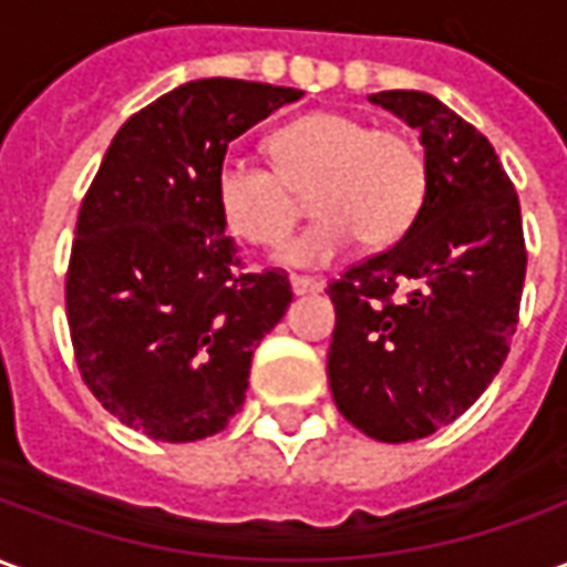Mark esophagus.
Instances as JSON below:
<instances>
[{"instance_id":"obj_1","label":"esophagus","mask_w":567,"mask_h":567,"mask_svg":"<svg viewBox=\"0 0 567 567\" xmlns=\"http://www.w3.org/2000/svg\"><path fill=\"white\" fill-rule=\"evenodd\" d=\"M291 291L297 297L312 295V291H321V282L319 279H309V276H291Z\"/></svg>"}]
</instances>
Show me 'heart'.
<instances>
[{"label": "heart", "instance_id": "1", "mask_svg": "<svg viewBox=\"0 0 567 567\" xmlns=\"http://www.w3.org/2000/svg\"><path fill=\"white\" fill-rule=\"evenodd\" d=\"M272 169L224 157L212 178L224 227L248 246H282L303 215H319L282 251L291 267H324L352 243L385 248L406 234L425 197V161L404 133L370 130L340 112H309L270 136Z\"/></svg>", "mask_w": 567, "mask_h": 567}]
</instances>
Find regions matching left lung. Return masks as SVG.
Wrapping results in <instances>:
<instances>
[{
  "instance_id": "8db88e82",
  "label": "left lung",
  "mask_w": 567,
  "mask_h": 567,
  "mask_svg": "<svg viewBox=\"0 0 567 567\" xmlns=\"http://www.w3.org/2000/svg\"><path fill=\"white\" fill-rule=\"evenodd\" d=\"M370 103L419 130L425 197L389 251L328 285L337 309L328 380L358 431L406 443L462 416L511 352L523 215L495 148L437 96L382 91Z\"/></svg>"
}]
</instances>
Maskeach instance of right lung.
<instances>
[{
  "label": "right lung",
  "mask_w": 567,
  "mask_h": 567,
  "mask_svg": "<svg viewBox=\"0 0 567 567\" xmlns=\"http://www.w3.org/2000/svg\"><path fill=\"white\" fill-rule=\"evenodd\" d=\"M303 91L187 81L117 130L81 203L66 272L75 361L93 398L151 440L218 434L291 285L246 272L215 206L227 145Z\"/></svg>",
  "instance_id": "add662e5"
}]
</instances>
